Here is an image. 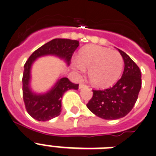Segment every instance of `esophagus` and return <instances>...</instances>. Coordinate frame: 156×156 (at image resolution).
<instances>
[{"mask_svg": "<svg viewBox=\"0 0 156 156\" xmlns=\"http://www.w3.org/2000/svg\"><path fill=\"white\" fill-rule=\"evenodd\" d=\"M87 87V85L85 84L84 83H80V86H79L80 89H81V88H83V87Z\"/></svg>", "mask_w": 156, "mask_h": 156, "instance_id": "obj_1", "label": "esophagus"}]
</instances>
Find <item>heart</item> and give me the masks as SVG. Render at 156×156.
<instances>
[{
	"label": "heart",
	"instance_id": "b5f03b06",
	"mask_svg": "<svg viewBox=\"0 0 156 156\" xmlns=\"http://www.w3.org/2000/svg\"><path fill=\"white\" fill-rule=\"evenodd\" d=\"M123 59L119 51L101 46L87 47L78 55V62L73 68L83 73L89 69L88 76L97 87H108L116 81L122 69Z\"/></svg>",
	"mask_w": 156,
	"mask_h": 156
}]
</instances>
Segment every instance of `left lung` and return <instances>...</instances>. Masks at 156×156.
Listing matches in <instances>:
<instances>
[{
    "mask_svg": "<svg viewBox=\"0 0 156 156\" xmlns=\"http://www.w3.org/2000/svg\"><path fill=\"white\" fill-rule=\"evenodd\" d=\"M124 61L122 77L114 86L105 90H92L87 107L94 115L105 119H120L131 111L141 87L138 66L125 52L118 49Z\"/></svg>",
    "mask_w": 156,
    "mask_h": 156,
    "instance_id": "8db88e82",
    "label": "left lung"
}]
</instances>
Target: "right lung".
I'll list each match as a JSON object with an SVG mask.
<instances>
[{
  "instance_id": "obj_1",
  "label": "right lung",
  "mask_w": 156,
  "mask_h": 156,
  "mask_svg": "<svg viewBox=\"0 0 156 156\" xmlns=\"http://www.w3.org/2000/svg\"><path fill=\"white\" fill-rule=\"evenodd\" d=\"M79 41L69 39H54L36 50L25 63L23 76V96L27 112L38 121H48L60 115L62 98L66 90H77L79 84L72 83L68 78L63 77L58 80L51 90L44 94H37L30 88V69L37 58L48 55H56L66 60L71 61L78 46Z\"/></svg>"
}]
</instances>
